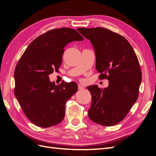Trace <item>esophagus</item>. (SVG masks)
<instances>
[{"instance_id":"obj_1","label":"esophagus","mask_w":156,"mask_h":156,"mask_svg":"<svg viewBox=\"0 0 156 156\" xmlns=\"http://www.w3.org/2000/svg\"><path fill=\"white\" fill-rule=\"evenodd\" d=\"M78 88H79V90H83V89H84V87L82 86L81 84H78Z\"/></svg>"}]
</instances>
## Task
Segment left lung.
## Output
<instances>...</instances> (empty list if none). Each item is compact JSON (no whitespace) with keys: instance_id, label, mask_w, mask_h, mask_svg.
Here are the masks:
<instances>
[{"instance_id":"left-lung-1","label":"left lung","mask_w":156,"mask_h":156,"mask_svg":"<svg viewBox=\"0 0 156 156\" xmlns=\"http://www.w3.org/2000/svg\"><path fill=\"white\" fill-rule=\"evenodd\" d=\"M77 30L94 47L99 78L108 80L105 88L87 87L92 96L88 116L101 126L116 125L126 116L139 97L142 73L137 56L129 41L118 33L102 27Z\"/></svg>"}]
</instances>
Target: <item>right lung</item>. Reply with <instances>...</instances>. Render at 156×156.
<instances>
[{
    "instance_id": "1",
    "label": "right lung",
    "mask_w": 156,
    "mask_h": 156,
    "mask_svg": "<svg viewBox=\"0 0 156 156\" xmlns=\"http://www.w3.org/2000/svg\"><path fill=\"white\" fill-rule=\"evenodd\" d=\"M83 40L69 28L51 30L33 40L19 60L14 72V94L34 124L49 127L64 119L66 103L77 91V84L72 81L55 85L49 75L58 72L67 44Z\"/></svg>"
}]
</instances>
